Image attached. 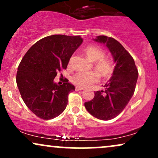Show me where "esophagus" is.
I'll return each instance as SVG.
<instances>
[{"mask_svg":"<svg viewBox=\"0 0 158 158\" xmlns=\"http://www.w3.org/2000/svg\"><path fill=\"white\" fill-rule=\"evenodd\" d=\"M84 88H81V87H76L75 88V90H77V91H78V90H82Z\"/></svg>","mask_w":158,"mask_h":158,"instance_id":"1","label":"esophagus"}]
</instances>
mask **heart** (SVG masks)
<instances>
[{"label": "heart", "instance_id": "1", "mask_svg": "<svg viewBox=\"0 0 158 158\" xmlns=\"http://www.w3.org/2000/svg\"><path fill=\"white\" fill-rule=\"evenodd\" d=\"M84 54L88 60L94 62L93 68L99 77L102 79H108L111 77L114 65L111 61L104 58L103 50L98 47L88 46L84 50ZM94 72H78L71 77L70 80L77 86L85 88L97 81L98 76Z\"/></svg>", "mask_w": 158, "mask_h": 158}]
</instances>
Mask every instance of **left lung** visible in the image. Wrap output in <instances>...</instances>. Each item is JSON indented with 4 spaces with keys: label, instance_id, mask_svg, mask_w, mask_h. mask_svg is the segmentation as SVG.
Listing matches in <instances>:
<instances>
[{
    "label": "left lung",
    "instance_id": "8db88e82",
    "mask_svg": "<svg viewBox=\"0 0 158 158\" xmlns=\"http://www.w3.org/2000/svg\"><path fill=\"white\" fill-rule=\"evenodd\" d=\"M94 40L108 48L116 66L104 90L94 92V99L85 102V107L96 118L109 120L118 116L131 99L138 70L132 56L117 40L106 35H99Z\"/></svg>",
    "mask_w": 158,
    "mask_h": 158
}]
</instances>
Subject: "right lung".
I'll list each match as a JSON object with an SVG mask.
<instances>
[{
  "instance_id": "obj_1",
  "label": "right lung",
  "mask_w": 158,
  "mask_h": 158,
  "mask_svg": "<svg viewBox=\"0 0 158 158\" xmlns=\"http://www.w3.org/2000/svg\"><path fill=\"white\" fill-rule=\"evenodd\" d=\"M82 41L79 35L47 36L32 45L20 62L17 86L26 106L39 118L53 119L66 108L68 94L75 87L67 79L58 85L54 79L58 72L67 68Z\"/></svg>"
}]
</instances>
